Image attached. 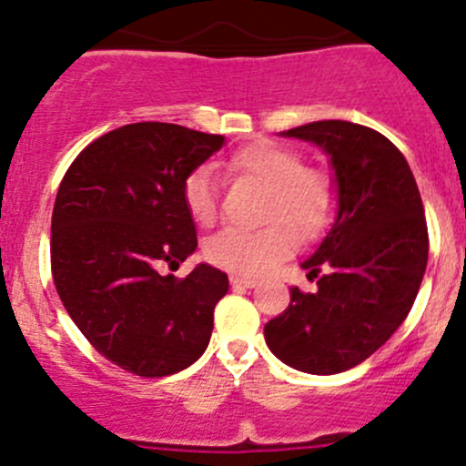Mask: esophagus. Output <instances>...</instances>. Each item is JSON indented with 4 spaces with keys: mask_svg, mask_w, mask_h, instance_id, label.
I'll return each instance as SVG.
<instances>
[{
    "mask_svg": "<svg viewBox=\"0 0 466 466\" xmlns=\"http://www.w3.org/2000/svg\"><path fill=\"white\" fill-rule=\"evenodd\" d=\"M229 284H232L234 289H255V286H257V279H252V277H238V275H232V277H229Z\"/></svg>",
    "mask_w": 466,
    "mask_h": 466,
    "instance_id": "1",
    "label": "esophagus"
}]
</instances>
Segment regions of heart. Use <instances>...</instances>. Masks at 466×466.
Masks as SVG:
<instances>
[{
  "label": "heart",
  "mask_w": 466,
  "mask_h": 466,
  "mask_svg": "<svg viewBox=\"0 0 466 466\" xmlns=\"http://www.w3.org/2000/svg\"><path fill=\"white\" fill-rule=\"evenodd\" d=\"M229 171L266 187L261 229L229 228L205 243L207 261L237 275H261L293 252L298 241H316L336 214V187L327 173L307 167L293 146L259 139L234 150ZM182 203L191 220L209 228L218 214L214 173L198 167L182 182Z\"/></svg>",
  "instance_id": "obj_1"
}]
</instances>
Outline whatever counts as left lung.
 I'll return each mask as SVG.
<instances>
[{
  "label": "left lung",
  "instance_id": "obj_1",
  "mask_svg": "<svg viewBox=\"0 0 466 466\" xmlns=\"http://www.w3.org/2000/svg\"><path fill=\"white\" fill-rule=\"evenodd\" d=\"M286 135L331 155L338 218L302 263L318 290L293 286L263 336L290 368L338 374L370 359L410 313L429 261L424 205L401 150L377 130L331 119Z\"/></svg>",
  "mask_w": 466,
  "mask_h": 466
}]
</instances>
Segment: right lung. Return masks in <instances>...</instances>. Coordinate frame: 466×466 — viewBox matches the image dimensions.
<instances>
[{
  "label": "right lung",
  "mask_w": 466,
  "mask_h": 466,
  "mask_svg": "<svg viewBox=\"0 0 466 466\" xmlns=\"http://www.w3.org/2000/svg\"><path fill=\"white\" fill-rule=\"evenodd\" d=\"M223 135L139 121L87 144L65 173L51 214V275L89 345L137 377L189 368L209 345L228 275L200 263L182 182Z\"/></svg>",
  "instance_id": "obj_1"
}]
</instances>
